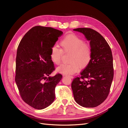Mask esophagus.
Segmentation results:
<instances>
[{
	"instance_id": "1",
	"label": "esophagus",
	"mask_w": 128,
	"mask_h": 128,
	"mask_svg": "<svg viewBox=\"0 0 128 128\" xmlns=\"http://www.w3.org/2000/svg\"><path fill=\"white\" fill-rule=\"evenodd\" d=\"M68 76L69 78H71V79H72L74 77H73V76Z\"/></svg>"
}]
</instances>
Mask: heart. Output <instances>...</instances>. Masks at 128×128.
<instances>
[{
	"label": "heart",
	"instance_id": "1",
	"mask_svg": "<svg viewBox=\"0 0 128 128\" xmlns=\"http://www.w3.org/2000/svg\"><path fill=\"white\" fill-rule=\"evenodd\" d=\"M59 48L53 46L50 48V57L52 62L59 65L62 61L63 54H69L68 64H64L57 68V71L66 75L74 74L79 69L86 68L90 64L92 57V51L90 45L76 35L66 36L60 42Z\"/></svg>",
	"mask_w": 128,
	"mask_h": 128
}]
</instances>
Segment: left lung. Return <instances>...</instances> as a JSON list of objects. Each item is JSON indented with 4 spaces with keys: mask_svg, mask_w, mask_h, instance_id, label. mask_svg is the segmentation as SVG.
<instances>
[{
    "mask_svg": "<svg viewBox=\"0 0 128 128\" xmlns=\"http://www.w3.org/2000/svg\"><path fill=\"white\" fill-rule=\"evenodd\" d=\"M74 30L82 33L90 41L92 57L81 76L73 79L71 88L76 103L94 108L102 103L110 92L114 74L112 52L105 39L96 30L88 28Z\"/></svg>",
    "mask_w": 128,
    "mask_h": 128,
    "instance_id": "1",
    "label": "left lung"
}]
</instances>
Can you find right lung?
Listing matches in <instances>:
<instances>
[{
	"label": "right lung",
	"instance_id": "right-lung-1",
	"mask_svg": "<svg viewBox=\"0 0 128 128\" xmlns=\"http://www.w3.org/2000/svg\"><path fill=\"white\" fill-rule=\"evenodd\" d=\"M63 32L52 27L37 26L24 34L18 45L15 81L24 102L36 109H43L55 98V88L62 77L49 75L55 70L50 48Z\"/></svg>",
	"mask_w": 128,
	"mask_h": 128
}]
</instances>
